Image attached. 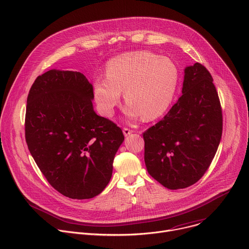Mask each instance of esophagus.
<instances>
[{
    "instance_id": "esophagus-1",
    "label": "esophagus",
    "mask_w": 249,
    "mask_h": 249,
    "mask_svg": "<svg viewBox=\"0 0 249 249\" xmlns=\"http://www.w3.org/2000/svg\"><path fill=\"white\" fill-rule=\"evenodd\" d=\"M132 133H133V130H131V129H128V128H124V129H123V134H124L125 137L129 136V135L132 134Z\"/></svg>"
}]
</instances>
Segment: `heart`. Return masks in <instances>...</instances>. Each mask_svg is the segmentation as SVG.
Returning a JSON list of instances; mask_svg holds the SVG:
<instances>
[{
	"mask_svg": "<svg viewBox=\"0 0 249 249\" xmlns=\"http://www.w3.org/2000/svg\"><path fill=\"white\" fill-rule=\"evenodd\" d=\"M179 80V71L167 57L147 51L129 52L111 59L106 77L93 82V96L99 111L110 117L124 91V114L154 120L170 105Z\"/></svg>",
	"mask_w": 249,
	"mask_h": 249,
	"instance_id": "heart-1",
	"label": "heart"
}]
</instances>
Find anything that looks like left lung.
<instances>
[{"instance_id":"8db88e82","label":"left lung","mask_w":249,"mask_h":249,"mask_svg":"<svg viewBox=\"0 0 249 249\" xmlns=\"http://www.w3.org/2000/svg\"><path fill=\"white\" fill-rule=\"evenodd\" d=\"M222 132L221 103L211 74L199 63L186 67L182 95L144 133L148 172L171 190L196 183L214 159Z\"/></svg>"}]
</instances>
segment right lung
<instances>
[{
	"label": "right lung",
	"mask_w": 249,
	"mask_h": 249,
	"mask_svg": "<svg viewBox=\"0 0 249 249\" xmlns=\"http://www.w3.org/2000/svg\"><path fill=\"white\" fill-rule=\"evenodd\" d=\"M84 74L50 70L33 83L26 104L25 140L45 178L72 199H90L110 181L122 130L93 110Z\"/></svg>",
	"instance_id": "1"
}]
</instances>
